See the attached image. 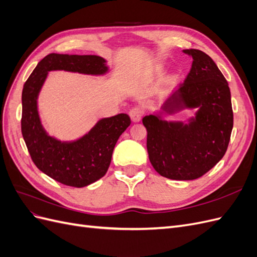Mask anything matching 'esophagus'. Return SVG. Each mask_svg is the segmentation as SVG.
Wrapping results in <instances>:
<instances>
[{
  "mask_svg": "<svg viewBox=\"0 0 257 257\" xmlns=\"http://www.w3.org/2000/svg\"><path fill=\"white\" fill-rule=\"evenodd\" d=\"M143 114H144V108L142 106H135L132 108L130 111V116L133 122L141 121Z\"/></svg>",
  "mask_w": 257,
  "mask_h": 257,
  "instance_id": "1",
  "label": "esophagus"
}]
</instances>
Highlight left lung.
Here are the masks:
<instances>
[{
  "mask_svg": "<svg viewBox=\"0 0 257 257\" xmlns=\"http://www.w3.org/2000/svg\"><path fill=\"white\" fill-rule=\"evenodd\" d=\"M183 51L193 58L190 73L162 109L198 108L195 119L183 124L164 121L159 114L143 118L151 164L173 180H194L215 166L227 150L234 125L230 90L219 67L201 50Z\"/></svg>",
  "mask_w": 257,
  "mask_h": 257,
  "instance_id": "8db88e82",
  "label": "left lung"
}]
</instances>
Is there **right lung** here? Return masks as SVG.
Instances as JSON below:
<instances>
[{
	"mask_svg": "<svg viewBox=\"0 0 257 257\" xmlns=\"http://www.w3.org/2000/svg\"><path fill=\"white\" fill-rule=\"evenodd\" d=\"M105 62L97 56L50 53L40 61L23 85L21 132L31 159L41 172L64 185L83 188L104 177L114 146L130 126L131 119L125 113L102 119L78 141L61 143L43 128L37 95L50 71L102 75L108 71Z\"/></svg>",
	"mask_w": 257,
	"mask_h": 257,
	"instance_id": "obj_1",
	"label": "right lung"
}]
</instances>
